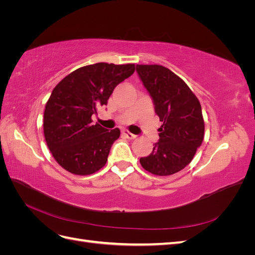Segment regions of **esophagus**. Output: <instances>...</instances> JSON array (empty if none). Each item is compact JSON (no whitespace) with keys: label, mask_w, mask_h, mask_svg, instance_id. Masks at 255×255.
<instances>
[{"label":"esophagus","mask_w":255,"mask_h":255,"mask_svg":"<svg viewBox=\"0 0 255 255\" xmlns=\"http://www.w3.org/2000/svg\"><path fill=\"white\" fill-rule=\"evenodd\" d=\"M123 135H125V137L126 138H128V139H135V138L137 137L136 135H134V134H132V133H129L128 130H123Z\"/></svg>","instance_id":"34e87169"}]
</instances>
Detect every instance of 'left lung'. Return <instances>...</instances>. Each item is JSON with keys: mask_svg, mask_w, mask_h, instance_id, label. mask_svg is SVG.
I'll use <instances>...</instances> for the list:
<instances>
[{"mask_svg": "<svg viewBox=\"0 0 255 255\" xmlns=\"http://www.w3.org/2000/svg\"><path fill=\"white\" fill-rule=\"evenodd\" d=\"M136 71L163 122L158 141L150 155L139 159L140 164L153 174L171 175L190 163L203 141L201 105L186 83L168 68L136 65Z\"/></svg>", "mask_w": 255, "mask_h": 255, "instance_id": "8db88e82", "label": "left lung"}]
</instances>
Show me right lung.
Wrapping results in <instances>:
<instances>
[{"label": "right lung", "mask_w": 255, "mask_h": 255, "mask_svg": "<svg viewBox=\"0 0 255 255\" xmlns=\"http://www.w3.org/2000/svg\"><path fill=\"white\" fill-rule=\"evenodd\" d=\"M134 71V64L98 63L73 71L53 89L44 110V138L54 158L67 171L88 175L106 164L120 129L94 126L91 116L107 104L115 87Z\"/></svg>", "instance_id": "obj_1"}]
</instances>
